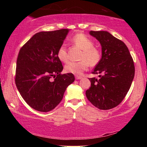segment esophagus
Returning a JSON list of instances; mask_svg holds the SVG:
<instances>
[{"label": "esophagus", "mask_w": 147, "mask_h": 147, "mask_svg": "<svg viewBox=\"0 0 147 147\" xmlns=\"http://www.w3.org/2000/svg\"><path fill=\"white\" fill-rule=\"evenodd\" d=\"M82 78V77L81 76H78V75H76L75 76V78L76 80H80V79H81Z\"/></svg>", "instance_id": "obj_1"}]
</instances>
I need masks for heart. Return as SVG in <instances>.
I'll return each instance as SVG.
<instances>
[{
	"label": "heart",
	"instance_id": "obj_1",
	"mask_svg": "<svg viewBox=\"0 0 147 147\" xmlns=\"http://www.w3.org/2000/svg\"><path fill=\"white\" fill-rule=\"evenodd\" d=\"M71 41L74 45L82 50L80 56V61L69 62L65 65V69L67 73L74 74H80L88 68L89 65L94 67L100 61L101 53L98 49L94 47V42L84 34H77L71 38ZM58 58L61 61L67 62L69 60V54L67 47L61 45L57 52Z\"/></svg>",
	"mask_w": 147,
	"mask_h": 147
}]
</instances>
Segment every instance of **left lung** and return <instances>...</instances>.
I'll use <instances>...</instances> for the list:
<instances>
[{
    "label": "left lung",
    "mask_w": 147,
    "mask_h": 147,
    "mask_svg": "<svg viewBox=\"0 0 147 147\" xmlns=\"http://www.w3.org/2000/svg\"><path fill=\"white\" fill-rule=\"evenodd\" d=\"M100 42L102 58L93 74H101L100 79L89 78L91 87L86 91L89 102L100 109L118 106L130 88L135 74L133 59L128 47L106 31H90Z\"/></svg>",
    "instance_id": "8db88e82"
}]
</instances>
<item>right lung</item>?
<instances>
[{
  "instance_id": "right-lung-1",
  "label": "right lung",
  "mask_w": 147,
  "mask_h": 147,
  "mask_svg": "<svg viewBox=\"0 0 147 147\" xmlns=\"http://www.w3.org/2000/svg\"><path fill=\"white\" fill-rule=\"evenodd\" d=\"M69 31L38 32L19 51L15 80L17 88L24 101L37 111L47 112L55 108L67 86L74 81L73 74H61L63 67L57 56Z\"/></svg>"
}]
</instances>
